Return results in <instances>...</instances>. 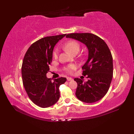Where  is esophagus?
Wrapping results in <instances>:
<instances>
[{
    "label": "esophagus",
    "instance_id": "esophagus-1",
    "mask_svg": "<svg viewBox=\"0 0 134 134\" xmlns=\"http://www.w3.org/2000/svg\"><path fill=\"white\" fill-rule=\"evenodd\" d=\"M67 79L68 81H72V78H70V77H67Z\"/></svg>",
    "mask_w": 134,
    "mask_h": 134
}]
</instances>
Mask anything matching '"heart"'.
I'll return each mask as SVG.
<instances>
[{"label":"heart","mask_w":134,"mask_h":134,"mask_svg":"<svg viewBox=\"0 0 134 134\" xmlns=\"http://www.w3.org/2000/svg\"><path fill=\"white\" fill-rule=\"evenodd\" d=\"M65 49L72 54L77 53L80 49V44L78 41L75 40H70L67 41L64 45ZM58 48H56L53 52V56L55 59H58L59 55ZM76 69V65L75 64H70L65 68V71L69 74H72L74 71Z\"/></svg>","instance_id":"obj_1"}]
</instances>
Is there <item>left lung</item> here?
Wrapping results in <instances>:
<instances>
[{
    "instance_id": "left-lung-1",
    "label": "left lung",
    "mask_w": 134,
    "mask_h": 134,
    "mask_svg": "<svg viewBox=\"0 0 134 134\" xmlns=\"http://www.w3.org/2000/svg\"><path fill=\"white\" fill-rule=\"evenodd\" d=\"M67 38L76 40L85 44L89 50L86 62L82 67V75L88 81L74 79L78 86L75 95L79 100L93 103L103 98L109 89L113 78V59L110 49L103 40L89 33H71Z\"/></svg>"
}]
</instances>
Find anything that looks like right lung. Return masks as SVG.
Masks as SVG:
<instances>
[{
	"mask_svg": "<svg viewBox=\"0 0 134 134\" xmlns=\"http://www.w3.org/2000/svg\"><path fill=\"white\" fill-rule=\"evenodd\" d=\"M66 35L48 36L31 45L25 53L22 65V82L27 94L34 104L48 108L56 104L60 97L59 87L67 79L47 77L52 60L54 47Z\"/></svg>",
	"mask_w": 134,
	"mask_h": 134,
	"instance_id": "add662e5",
	"label": "right lung"
}]
</instances>
